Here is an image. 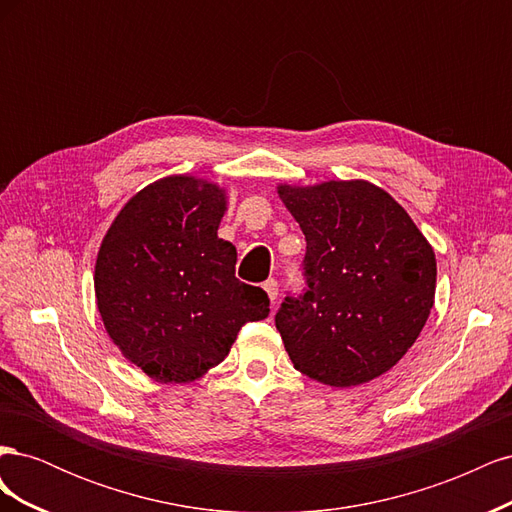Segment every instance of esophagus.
Wrapping results in <instances>:
<instances>
[{
	"instance_id": "obj_1",
	"label": "esophagus",
	"mask_w": 512,
	"mask_h": 512,
	"mask_svg": "<svg viewBox=\"0 0 512 512\" xmlns=\"http://www.w3.org/2000/svg\"><path fill=\"white\" fill-rule=\"evenodd\" d=\"M262 288H265V292H267V297L271 299V303H275V299H277V292H280V284H277V280H267L265 284H262Z\"/></svg>"
}]
</instances>
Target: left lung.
I'll list each match as a JSON object with an SVG mask.
<instances>
[{
  "label": "left lung",
  "mask_w": 512,
  "mask_h": 512,
  "mask_svg": "<svg viewBox=\"0 0 512 512\" xmlns=\"http://www.w3.org/2000/svg\"><path fill=\"white\" fill-rule=\"evenodd\" d=\"M299 222L307 288L275 314L294 369L356 386L399 363L436 297V254L406 209L378 185H277Z\"/></svg>",
  "instance_id": "left-lung-1"
}]
</instances>
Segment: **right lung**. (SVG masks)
Wrapping results in <instances>:
<instances>
[{"label":"right lung","mask_w":512,"mask_h":512,"mask_svg":"<svg viewBox=\"0 0 512 512\" xmlns=\"http://www.w3.org/2000/svg\"><path fill=\"white\" fill-rule=\"evenodd\" d=\"M226 190L170 175L136 192L106 230L94 288L104 329L156 382H192L220 365L245 322L269 316L267 292L235 277L218 237Z\"/></svg>","instance_id":"obj_1"}]
</instances>
